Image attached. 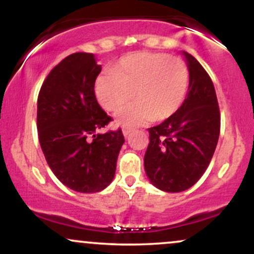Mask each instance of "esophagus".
Wrapping results in <instances>:
<instances>
[{"instance_id":"34e87169","label":"esophagus","mask_w":254,"mask_h":254,"mask_svg":"<svg viewBox=\"0 0 254 254\" xmlns=\"http://www.w3.org/2000/svg\"><path fill=\"white\" fill-rule=\"evenodd\" d=\"M131 131H132V129H131V127H123V133H124V136L129 135Z\"/></svg>"}]
</instances>
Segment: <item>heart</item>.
Masks as SVG:
<instances>
[{"label":"heart","instance_id":"1","mask_svg":"<svg viewBox=\"0 0 254 254\" xmlns=\"http://www.w3.org/2000/svg\"><path fill=\"white\" fill-rule=\"evenodd\" d=\"M189 86V70L180 57L165 52H135L122 57L94 83L98 103L109 112L119 111L118 124L136 127L165 121L182 106Z\"/></svg>","mask_w":254,"mask_h":254}]
</instances>
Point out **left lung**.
<instances>
[{"label":"left lung","instance_id":"left-lung-1","mask_svg":"<svg viewBox=\"0 0 254 254\" xmlns=\"http://www.w3.org/2000/svg\"><path fill=\"white\" fill-rule=\"evenodd\" d=\"M190 82L182 106L161 124L149 127L144 170L153 185L182 192L194 185L210 164L220 136L216 92L208 72L184 51Z\"/></svg>","mask_w":254,"mask_h":254}]
</instances>
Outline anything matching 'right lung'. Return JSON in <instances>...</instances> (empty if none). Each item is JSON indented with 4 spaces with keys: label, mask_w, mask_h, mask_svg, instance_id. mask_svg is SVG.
Listing matches in <instances>:
<instances>
[{
    "label": "right lung",
    "mask_w": 254,
    "mask_h": 254,
    "mask_svg": "<svg viewBox=\"0 0 254 254\" xmlns=\"http://www.w3.org/2000/svg\"><path fill=\"white\" fill-rule=\"evenodd\" d=\"M101 71L94 55H69L49 72L38 95L37 127L49 167L71 190L94 193L112 182L122 129H104L112 121L98 104L94 83Z\"/></svg>",
    "instance_id": "right-lung-1"
}]
</instances>
